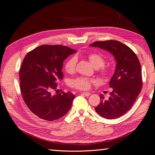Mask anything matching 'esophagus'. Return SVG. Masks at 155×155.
<instances>
[{"label": "esophagus", "instance_id": "esophagus-1", "mask_svg": "<svg viewBox=\"0 0 155 155\" xmlns=\"http://www.w3.org/2000/svg\"><path fill=\"white\" fill-rule=\"evenodd\" d=\"M81 95H84V96H88L91 95V93H89V92H81Z\"/></svg>", "mask_w": 155, "mask_h": 155}]
</instances>
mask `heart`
<instances>
[{
    "instance_id": "obj_1",
    "label": "heart",
    "mask_w": 155,
    "mask_h": 155,
    "mask_svg": "<svg viewBox=\"0 0 155 155\" xmlns=\"http://www.w3.org/2000/svg\"><path fill=\"white\" fill-rule=\"evenodd\" d=\"M88 58L91 63L95 68H101L100 72L103 76L106 77L109 74V70L104 68L105 64V59L99 54H90L88 55ZM77 59L75 57H72L68 59L64 64V70L68 73H72L76 68ZM94 82L92 79L84 77H79L74 79L70 82V85L72 87L79 89V90H88L90 88L91 83Z\"/></svg>"
}]
</instances>
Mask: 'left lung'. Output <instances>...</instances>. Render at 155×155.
<instances>
[{"label": "left lung", "instance_id": "obj_1", "mask_svg": "<svg viewBox=\"0 0 155 155\" xmlns=\"http://www.w3.org/2000/svg\"><path fill=\"white\" fill-rule=\"evenodd\" d=\"M89 46L109 51L115 58V72L109 82L112 91L108 100L100 95L101 101L95 110L103 118H117L130 109L141 91V65L134 51L120 41H96Z\"/></svg>", "mask_w": 155, "mask_h": 155}]
</instances>
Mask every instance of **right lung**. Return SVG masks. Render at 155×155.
Segmentation results:
<instances>
[{
  "label": "right lung",
  "instance_id": "add662e5",
  "mask_svg": "<svg viewBox=\"0 0 155 155\" xmlns=\"http://www.w3.org/2000/svg\"><path fill=\"white\" fill-rule=\"evenodd\" d=\"M76 50L61 45H41L28 53L19 71L21 91L29 109L40 118H61L71 108L73 94L51 92L63 78L64 60Z\"/></svg>",
  "mask_w": 155,
  "mask_h": 155
}]
</instances>
